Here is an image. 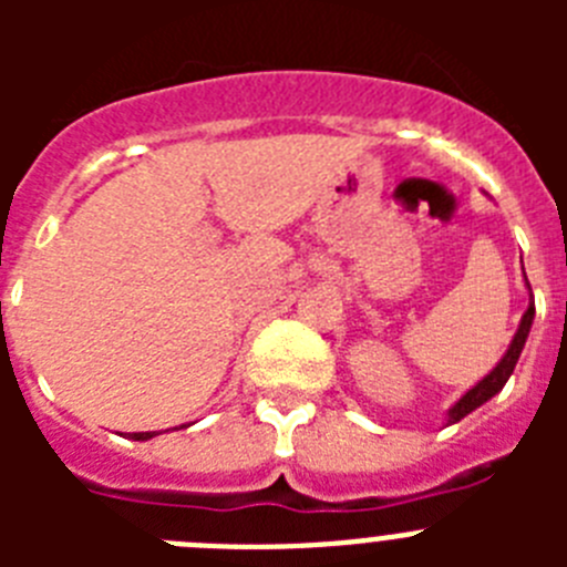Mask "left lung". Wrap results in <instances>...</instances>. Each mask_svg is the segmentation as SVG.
Wrapping results in <instances>:
<instances>
[{"instance_id":"left-lung-1","label":"left lung","mask_w":567,"mask_h":567,"mask_svg":"<svg viewBox=\"0 0 567 567\" xmlns=\"http://www.w3.org/2000/svg\"><path fill=\"white\" fill-rule=\"evenodd\" d=\"M530 320H534V300H530V307L525 309L523 323H519L517 334H514V340H511V346H508V352H505V358L499 360L497 369H494V372L485 374V378L480 380V383L474 385V389H471V392H465L463 398H460V403L454 405L452 414H449V423H457V420H463L465 414L474 412L477 405H483L485 400L494 398V394H497L499 389H503V385L508 383L511 372H514V365H517V360H519V352H523L525 338H528V332H530Z\"/></svg>"}]
</instances>
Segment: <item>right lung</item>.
I'll return each instance as SVG.
<instances>
[{
    "instance_id": "add662e5",
    "label": "right lung",
    "mask_w": 567,
    "mask_h": 567,
    "mask_svg": "<svg viewBox=\"0 0 567 567\" xmlns=\"http://www.w3.org/2000/svg\"><path fill=\"white\" fill-rule=\"evenodd\" d=\"M153 437V432H138V434H133V440H150Z\"/></svg>"
}]
</instances>
